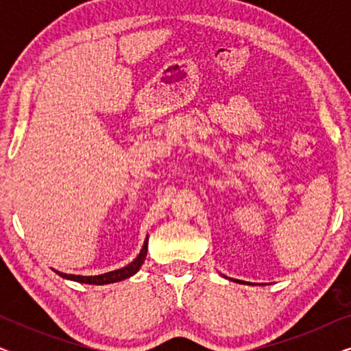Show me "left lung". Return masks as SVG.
Returning <instances> with one entry per match:
<instances>
[{"instance_id": "8db88e82", "label": "left lung", "mask_w": 351, "mask_h": 351, "mask_svg": "<svg viewBox=\"0 0 351 351\" xmlns=\"http://www.w3.org/2000/svg\"><path fill=\"white\" fill-rule=\"evenodd\" d=\"M233 281H237V282H244V281H238V280H233Z\"/></svg>"}]
</instances>
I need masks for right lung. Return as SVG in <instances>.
<instances>
[{
    "label": "right lung",
    "instance_id": "right-lung-1",
    "mask_svg": "<svg viewBox=\"0 0 351 351\" xmlns=\"http://www.w3.org/2000/svg\"><path fill=\"white\" fill-rule=\"evenodd\" d=\"M147 249H148V237L145 239V243H143L141 254H138V256L134 258V261L129 263V265L119 268V270L104 273V275L81 276V275H66V273H60V271H57V275H60L62 278H66V280H71V281L84 282V285H110V282L123 281V280H126V278L132 276L134 273L138 271V268L142 267V263L147 257Z\"/></svg>",
    "mask_w": 351,
    "mask_h": 351
}]
</instances>
